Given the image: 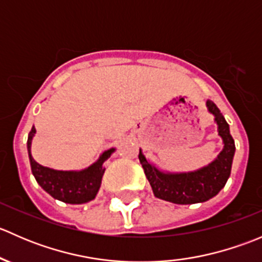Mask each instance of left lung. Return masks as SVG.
I'll list each match as a JSON object with an SVG mask.
<instances>
[{
    "label": "left lung",
    "mask_w": 262,
    "mask_h": 262,
    "mask_svg": "<svg viewBox=\"0 0 262 262\" xmlns=\"http://www.w3.org/2000/svg\"><path fill=\"white\" fill-rule=\"evenodd\" d=\"M207 106L215 116L218 133L223 138L224 148L214 162L199 171L180 175H166L150 165L139 152L138 157L144 173L152 186L153 194L158 199L175 204H195L209 200L224 187L231 175L232 161L234 156V141L229 133V125L221 110L213 101L208 100Z\"/></svg>",
    "instance_id": "obj_1"
}]
</instances>
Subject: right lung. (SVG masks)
<instances>
[{
  "label": "right lung",
  "instance_id": "add662e5",
  "mask_svg": "<svg viewBox=\"0 0 262 262\" xmlns=\"http://www.w3.org/2000/svg\"><path fill=\"white\" fill-rule=\"evenodd\" d=\"M34 133H35V128L33 126L28 137V152L29 158H30L31 172L38 184L54 199L68 203V204H82V203H87L94 199L99 191L102 175L105 172L102 163L110 157L114 149L102 153L96 163L80 172L55 171L52 168L43 167L31 157L30 146Z\"/></svg>",
  "mask_w": 262,
  "mask_h": 262
}]
</instances>
